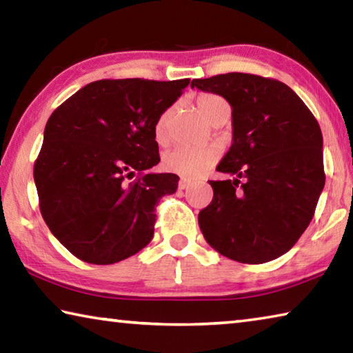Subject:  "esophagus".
<instances>
[{
	"instance_id": "esophagus-1",
	"label": "esophagus",
	"mask_w": 353,
	"mask_h": 353,
	"mask_svg": "<svg viewBox=\"0 0 353 353\" xmlns=\"http://www.w3.org/2000/svg\"><path fill=\"white\" fill-rule=\"evenodd\" d=\"M191 185V181H188V179H181L179 181V190H187Z\"/></svg>"
}]
</instances>
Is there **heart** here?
Returning <instances> with one entry per match:
<instances>
[{
    "mask_svg": "<svg viewBox=\"0 0 353 353\" xmlns=\"http://www.w3.org/2000/svg\"><path fill=\"white\" fill-rule=\"evenodd\" d=\"M227 105L223 98L216 97V94H199L196 99V107L201 117L210 123L212 117L216 113L221 107ZM171 115V110H165L162 115L159 117L157 123L154 126V137L159 145H165L168 140V119ZM218 160V152L212 148H187V146H177L166 151L162 157V166L163 170L174 172L182 177H199L204 172L214 165Z\"/></svg>",
    "mask_w": 353,
    "mask_h": 353,
    "instance_id": "heart-1",
    "label": "heart"
}]
</instances>
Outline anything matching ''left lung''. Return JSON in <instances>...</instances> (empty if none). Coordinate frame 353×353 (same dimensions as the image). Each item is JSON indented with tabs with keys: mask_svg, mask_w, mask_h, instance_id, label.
<instances>
[{
	"mask_svg": "<svg viewBox=\"0 0 353 353\" xmlns=\"http://www.w3.org/2000/svg\"><path fill=\"white\" fill-rule=\"evenodd\" d=\"M194 87L232 107V146L216 171L235 179L210 181L202 235L235 261L277 259L305 232L324 188L319 124L286 83L270 77L227 73L193 79Z\"/></svg>",
	"mask_w": 353,
	"mask_h": 353,
	"instance_id": "1",
	"label": "left lung"
}]
</instances>
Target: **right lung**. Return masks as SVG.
Wrapping results in <instances>:
<instances>
[{
  "instance_id": "right-lung-1",
  "label": "right lung",
  "mask_w": 353,
  "mask_h": 353,
  "mask_svg": "<svg viewBox=\"0 0 353 353\" xmlns=\"http://www.w3.org/2000/svg\"><path fill=\"white\" fill-rule=\"evenodd\" d=\"M188 83L97 81L48 119L34 165L40 212L79 260L112 265L152 240L155 205L179 182L171 172H148L160 162L154 126Z\"/></svg>"
}]
</instances>
